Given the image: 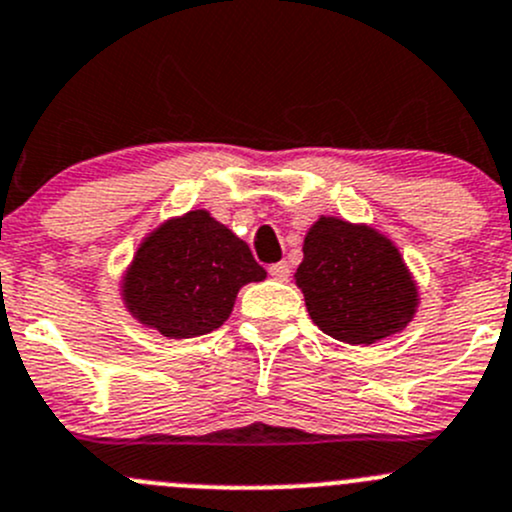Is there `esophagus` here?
Instances as JSON below:
<instances>
[{
    "label": "esophagus",
    "instance_id": "obj_1",
    "mask_svg": "<svg viewBox=\"0 0 512 512\" xmlns=\"http://www.w3.org/2000/svg\"><path fill=\"white\" fill-rule=\"evenodd\" d=\"M289 265L287 262H275V265H270V275L275 277V280H280V282H287L289 280Z\"/></svg>",
    "mask_w": 512,
    "mask_h": 512
}]
</instances>
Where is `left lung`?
Wrapping results in <instances>:
<instances>
[{
  "mask_svg": "<svg viewBox=\"0 0 512 512\" xmlns=\"http://www.w3.org/2000/svg\"><path fill=\"white\" fill-rule=\"evenodd\" d=\"M302 250L294 280L324 334L347 344H374L411 322L416 285L384 235L347 220L319 218Z\"/></svg>",
  "mask_w": 512,
  "mask_h": 512,
  "instance_id": "1",
  "label": "left lung"
}]
</instances>
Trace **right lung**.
<instances>
[{
  "instance_id": "add662e5",
  "label": "right lung",
  "mask_w": 512,
  "mask_h": 512,
  "mask_svg": "<svg viewBox=\"0 0 512 512\" xmlns=\"http://www.w3.org/2000/svg\"><path fill=\"white\" fill-rule=\"evenodd\" d=\"M265 275L240 237L205 210H193L143 240L123 299L133 317L163 337L190 339L218 329L240 287Z\"/></svg>"
}]
</instances>
